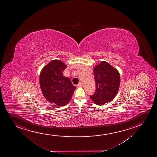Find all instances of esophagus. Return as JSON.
Segmentation results:
<instances>
[{
	"label": "esophagus",
	"instance_id": "obj_1",
	"mask_svg": "<svg viewBox=\"0 0 157 157\" xmlns=\"http://www.w3.org/2000/svg\"><path fill=\"white\" fill-rule=\"evenodd\" d=\"M82 86V83L81 82H80L78 84V85H77V86L78 87H81Z\"/></svg>",
	"mask_w": 157,
	"mask_h": 157
}]
</instances>
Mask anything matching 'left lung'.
Here are the masks:
<instances>
[{"label": "left lung", "mask_w": 157, "mask_h": 157, "mask_svg": "<svg viewBox=\"0 0 157 157\" xmlns=\"http://www.w3.org/2000/svg\"><path fill=\"white\" fill-rule=\"evenodd\" d=\"M94 75L96 89L90 98L94 104L99 105L110 102L119 89V73L109 63L101 61L94 68Z\"/></svg>", "instance_id": "8db88e82"}]
</instances>
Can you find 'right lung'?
I'll use <instances>...</instances> for the list:
<instances>
[{
    "label": "right lung",
    "mask_w": 157,
    "mask_h": 157,
    "mask_svg": "<svg viewBox=\"0 0 157 157\" xmlns=\"http://www.w3.org/2000/svg\"><path fill=\"white\" fill-rule=\"evenodd\" d=\"M67 66L54 60L42 69L40 76V87L45 98L50 102L63 106L71 101L76 87L71 79L63 75Z\"/></svg>",
    "instance_id": "right-lung-1"
}]
</instances>
